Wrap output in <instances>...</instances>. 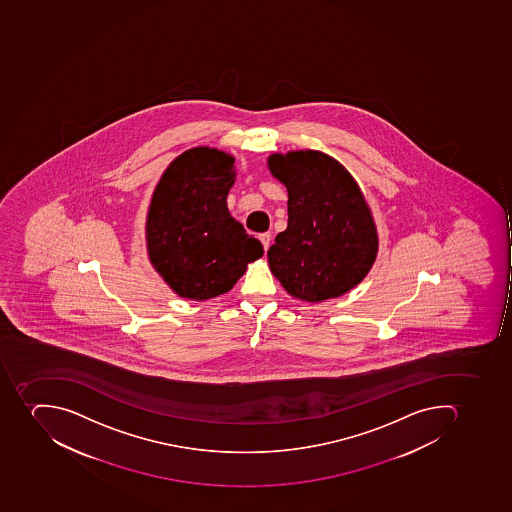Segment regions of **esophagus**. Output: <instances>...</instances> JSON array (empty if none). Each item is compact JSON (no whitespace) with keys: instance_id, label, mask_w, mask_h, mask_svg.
Listing matches in <instances>:
<instances>
[{"instance_id":"esophagus-1","label":"esophagus","mask_w":512,"mask_h":512,"mask_svg":"<svg viewBox=\"0 0 512 512\" xmlns=\"http://www.w3.org/2000/svg\"><path fill=\"white\" fill-rule=\"evenodd\" d=\"M270 237H272V235H270L269 232L259 235V240H261L262 246H264V251L269 250Z\"/></svg>"}]
</instances>
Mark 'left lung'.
<instances>
[{"mask_svg":"<svg viewBox=\"0 0 512 512\" xmlns=\"http://www.w3.org/2000/svg\"><path fill=\"white\" fill-rule=\"evenodd\" d=\"M270 173L288 190V227L267 251L270 272L293 298H339L367 277L378 232L359 184L318 150L274 153Z\"/></svg>","mask_w":512,"mask_h":512,"instance_id":"left-lung-1","label":"left lung"}]
</instances>
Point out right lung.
<instances>
[{
    "label": "right lung",
    "mask_w": 512,
    "mask_h": 512,
    "mask_svg": "<svg viewBox=\"0 0 512 512\" xmlns=\"http://www.w3.org/2000/svg\"><path fill=\"white\" fill-rule=\"evenodd\" d=\"M235 158L195 147L166 168L153 192L145 222L153 269L181 298L206 301L232 290L261 242L230 216L227 195Z\"/></svg>",
    "instance_id": "add662e5"
}]
</instances>
